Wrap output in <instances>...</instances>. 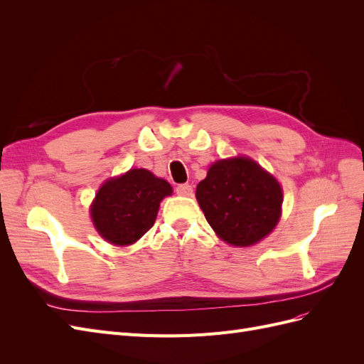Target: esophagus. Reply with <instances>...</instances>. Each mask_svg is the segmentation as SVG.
Segmentation results:
<instances>
[{
	"mask_svg": "<svg viewBox=\"0 0 364 364\" xmlns=\"http://www.w3.org/2000/svg\"><path fill=\"white\" fill-rule=\"evenodd\" d=\"M176 193L179 196H193V186L190 183H181L176 186Z\"/></svg>",
	"mask_w": 364,
	"mask_h": 364,
	"instance_id": "1",
	"label": "esophagus"
}]
</instances>
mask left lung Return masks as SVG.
I'll return each instance as SVG.
<instances>
[{
    "mask_svg": "<svg viewBox=\"0 0 364 364\" xmlns=\"http://www.w3.org/2000/svg\"><path fill=\"white\" fill-rule=\"evenodd\" d=\"M196 197L209 226L234 246L258 243L281 217V185L249 158L213 164L197 185Z\"/></svg>",
    "mask_w": 364,
    "mask_h": 364,
    "instance_id": "obj_1",
    "label": "left lung"
}]
</instances>
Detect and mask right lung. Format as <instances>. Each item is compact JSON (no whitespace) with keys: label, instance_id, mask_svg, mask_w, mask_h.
Segmentation results:
<instances>
[{"label":"right lung","instance_id":"right-lung-1","mask_svg":"<svg viewBox=\"0 0 364 364\" xmlns=\"http://www.w3.org/2000/svg\"><path fill=\"white\" fill-rule=\"evenodd\" d=\"M171 185L144 168L129 170L109 179L91 206L95 229L117 246L135 243L155 225L159 203L171 194Z\"/></svg>","mask_w":364,"mask_h":364}]
</instances>
